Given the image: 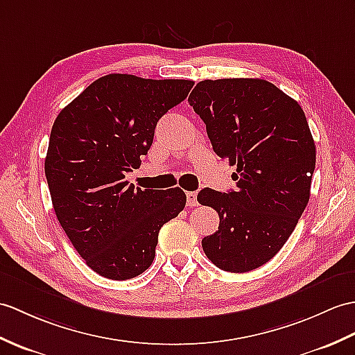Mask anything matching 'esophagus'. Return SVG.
<instances>
[{
    "label": "esophagus",
    "mask_w": 355,
    "mask_h": 355,
    "mask_svg": "<svg viewBox=\"0 0 355 355\" xmlns=\"http://www.w3.org/2000/svg\"><path fill=\"white\" fill-rule=\"evenodd\" d=\"M186 204L187 207H196L198 205V200H196V192H187L186 193Z\"/></svg>",
    "instance_id": "obj_1"
}]
</instances>
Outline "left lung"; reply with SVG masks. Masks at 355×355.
<instances>
[{
    "mask_svg": "<svg viewBox=\"0 0 355 355\" xmlns=\"http://www.w3.org/2000/svg\"><path fill=\"white\" fill-rule=\"evenodd\" d=\"M189 104L219 157L237 169L236 191L202 189L219 227L202 239L209 260L228 272L260 268L283 248L310 198L316 146L301 105L266 80L200 81Z\"/></svg>",
    "mask_w": 355,
    "mask_h": 355,
    "instance_id": "8db88e82",
    "label": "left lung"
}]
</instances>
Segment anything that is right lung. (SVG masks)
Here are the masks:
<instances>
[{
	"instance_id": "obj_1",
	"label": "right lung",
	"mask_w": 355,
	"mask_h": 355,
	"mask_svg": "<svg viewBox=\"0 0 355 355\" xmlns=\"http://www.w3.org/2000/svg\"><path fill=\"white\" fill-rule=\"evenodd\" d=\"M191 80L109 73L55 118L45 159L53 207L86 265L110 279L151 266L160 228L186 205L180 187L157 192L125 180L153 145L159 119L184 101Z\"/></svg>"
}]
</instances>
